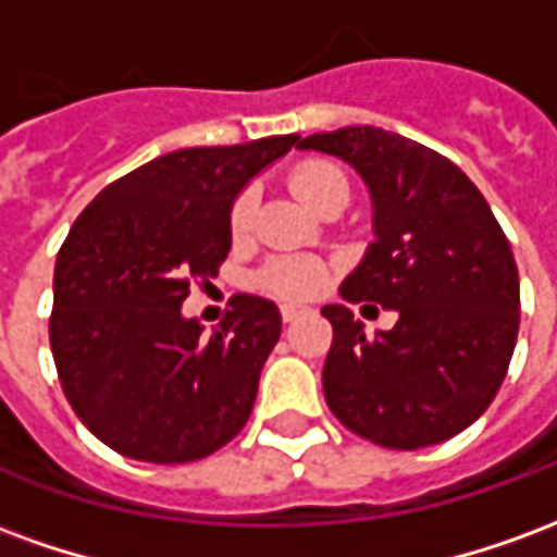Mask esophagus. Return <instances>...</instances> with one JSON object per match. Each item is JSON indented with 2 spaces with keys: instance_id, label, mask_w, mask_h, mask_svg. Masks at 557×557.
Wrapping results in <instances>:
<instances>
[{
  "instance_id": "34e87169",
  "label": "esophagus",
  "mask_w": 557,
  "mask_h": 557,
  "mask_svg": "<svg viewBox=\"0 0 557 557\" xmlns=\"http://www.w3.org/2000/svg\"><path fill=\"white\" fill-rule=\"evenodd\" d=\"M307 313H310V307H304V304H283V307H280V315H283L286 325L298 322V319H304Z\"/></svg>"
}]
</instances>
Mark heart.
I'll use <instances>...</instances> for the list:
<instances>
[{"label":"heart","instance_id":"1","mask_svg":"<svg viewBox=\"0 0 557 557\" xmlns=\"http://www.w3.org/2000/svg\"><path fill=\"white\" fill-rule=\"evenodd\" d=\"M289 187L304 206L319 208L327 196H349V175L334 160L313 158L304 160V163H298L292 170ZM256 208H259V196H256L253 187H244L242 194L232 199L230 232L235 242H242V238L250 235L256 220ZM327 283H331L327 265L319 262V259H310V256H280V259H271L259 271V289L274 295V298H283V301H307V298H315L319 292H325Z\"/></svg>","mask_w":557,"mask_h":557}]
</instances>
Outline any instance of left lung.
Here are the masks:
<instances>
[{
  "instance_id": "obj_1",
  "label": "left lung",
  "mask_w": 557,
  "mask_h": 557,
  "mask_svg": "<svg viewBox=\"0 0 557 557\" xmlns=\"http://www.w3.org/2000/svg\"><path fill=\"white\" fill-rule=\"evenodd\" d=\"M298 148L361 172L375 242L339 292L399 313L391 331L367 337L349 307H322L334 327L327 409L391 450L454 438L490 409L519 334V271L490 202L454 160L382 127H339Z\"/></svg>"
}]
</instances>
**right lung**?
<instances>
[{"mask_svg": "<svg viewBox=\"0 0 557 557\" xmlns=\"http://www.w3.org/2000/svg\"><path fill=\"white\" fill-rule=\"evenodd\" d=\"M298 134L170 151L83 208L53 274L50 349L71 409L115 454L178 466L230 444L280 339L277 304L235 295L211 337L182 304L230 253V206Z\"/></svg>", "mask_w": 557, "mask_h": 557, "instance_id": "right-lung-1", "label": "right lung"}]
</instances>
